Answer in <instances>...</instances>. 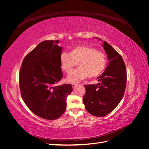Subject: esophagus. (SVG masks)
<instances>
[{"label":"esophagus","mask_w":149,"mask_h":149,"mask_svg":"<svg viewBox=\"0 0 149 149\" xmlns=\"http://www.w3.org/2000/svg\"><path fill=\"white\" fill-rule=\"evenodd\" d=\"M78 86V84H72V87H73V89H74L76 86Z\"/></svg>","instance_id":"obj_1"}]
</instances>
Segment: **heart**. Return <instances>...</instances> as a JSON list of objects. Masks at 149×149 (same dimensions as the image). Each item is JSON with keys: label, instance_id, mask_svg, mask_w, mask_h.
<instances>
[{"label": "heart", "instance_id": "1", "mask_svg": "<svg viewBox=\"0 0 149 149\" xmlns=\"http://www.w3.org/2000/svg\"><path fill=\"white\" fill-rule=\"evenodd\" d=\"M79 68L68 76L67 81L76 83L86 78H96L104 70L107 58L104 53L91 46L81 45L72 48L68 53H62L60 56L61 70L69 74L77 65Z\"/></svg>", "mask_w": 149, "mask_h": 149}]
</instances>
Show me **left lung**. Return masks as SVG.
<instances>
[{
    "instance_id": "obj_1",
    "label": "left lung",
    "mask_w": 149,
    "mask_h": 149,
    "mask_svg": "<svg viewBox=\"0 0 149 149\" xmlns=\"http://www.w3.org/2000/svg\"><path fill=\"white\" fill-rule=\"evenodd\" d=\"M102 46L109 62L104 72L97 78L101 83L84 86L86 93L83 100L86 109L97 117L108 114L119 104L127 82V72L123 58L105 41Z\"/></svg>"
}]
</instances>
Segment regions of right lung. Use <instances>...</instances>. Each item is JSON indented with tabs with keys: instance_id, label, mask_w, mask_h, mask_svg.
Segmentation results:
<instances>
[{
	"instance_id": "right-lung-1",
	"label": "right lung",
	"mask_w": 149,
	"mask_h": 149,
	"mask_svg": "<svg viewBox=\"0 0 149 149\" xmlns=\"http://www.w3.org/2000/svg\"><path fill=\"white\" fill-rule=\"evenodd\" d=\"M59 40H45L26 55L19 73L22 99L29 109L43 119L55 120L64 113L71 84L56 86L63 78Z\"/></svg>"
}]
</instances>
